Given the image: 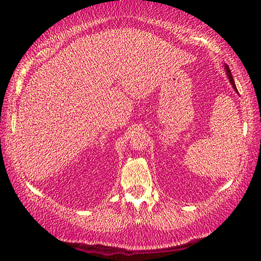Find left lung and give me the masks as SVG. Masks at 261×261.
I'll list each match as a JSON object with an SVG mask.
<instances>
[{"instance_id": "obj_1", "label": "left lung", "mask_w": 261, "mask_h": 261, "mask_svg": "<svg viewBox=\"0 0 261 261\" xmlns=\"http://www.w3.org/2000/svg\"><path fill=\"white\" fill-rule=\"evenodd\" d=\"M225 71H226V74H227V77H229V80L231 82V85H232V87H233V89L236 90V92H238L237 87H236V84H234V80H233V77H232V74H231V71H230L229 66H227V65H225Z\"/></svg>"}]
</instances>
